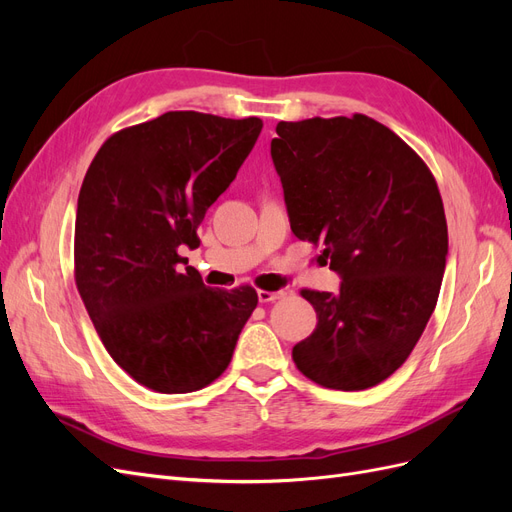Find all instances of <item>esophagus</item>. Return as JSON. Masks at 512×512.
I'll use <instances>...</instances> for the list:
<instances>
[{"mask_svg": "<svg viewBox=\"0 0 512 512\" xmlns=\"http://www.w3.org/2000/svg\"><path fill=\"white\" fill-rule=\"evenodd\" d=\"M284 297V290H275V292H267V290H258V301L260 303H271Z\"/></svg>", "mask_w": 512, "mask_h": 512, "instance_id": "esophagus-1", "label": "esophagus"}]
</instances>
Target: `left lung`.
Masks as SVG:
<instances>
[{
	"instance_id": "obj_1",
	"label": "left lung",
	"mask_w": 512,
	"mask_h": 512,
	"mask_svg": "<svg viewBox=\"0 0 512 512\" xmlns=\"http://www.w3.org/2000/svg\"><path fill=\"white\" fill-rule=\"evenodd\" d=\"M275 132L290 228L322 239L342 277L337 292H301L318 324L292 359L327 389H369L404 365L438 301L448 230L436 179L365 115L280 121Z\"/></svg>"
}]
</instances>
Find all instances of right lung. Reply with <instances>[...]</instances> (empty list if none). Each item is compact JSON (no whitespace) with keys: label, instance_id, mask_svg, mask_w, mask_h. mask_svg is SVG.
Wrapping results in <instances>:
<instances>
[{"label":"right lung","instance_id":"1","mask_svg":"<svg viewBox=\"0 0 512 512\" xmlns=\"http://www.w3.org/2000/svg\"><path fill=\"white\" fill-rule=\"evenodd\" d=\"M258 117L170 111L113 134L76 207L74 267L113 361L151 391L192 393L222 376L258 305L254 288L213 290L179 250L235 181Z\"/></svg>","mask_w":512,"mask_h":512}]
</instances>
